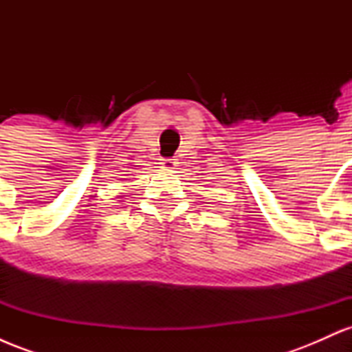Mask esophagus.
Returning a JSON list of instances; mask_svg holds the SVG:
<instances>
[{
    "label": "esophagus",
    "instance_id": "esophagus-1",
    "mask_svg": "<svg viewBox=\"0 0 352 352\" xmlns=\"http://www.w3.org/2000/svg\"><path fill=\"white\" fill-rule=\"evenodd\" d=\"M160 165H162V168H165V170H173V168H177V160L175 159H162L160 160Z\"/></svg>",
    "mask_w": 352,
    "mask_h": 352
}]
</instances>
